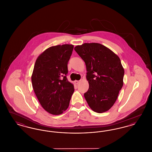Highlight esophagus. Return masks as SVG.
I'll return each instance as SVG.
<instances>
[{"instance_id":"1","label":"esophagus","mask_w":152,"mask_h":152,"mask_svg":"<svg viewBox=\"0 0 152 152\" xmlns=\"http://www.w3.org/2000/svg\"><path fill=\"white\" fill-rule=\"evenodd\" d=\"M80 82V80H75V83L76 84H79Z\"/></svg>"}]
</instances>
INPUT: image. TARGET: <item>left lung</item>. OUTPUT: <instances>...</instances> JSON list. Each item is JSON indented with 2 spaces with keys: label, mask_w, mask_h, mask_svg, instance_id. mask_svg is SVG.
Instances as JSON below:
<instances>
[{
  "label": "left lung",
  "mask_w": 152,
  "mask_h": 152,
  "mask_svg": "<svg viewBox=\"0 0 152 152\" xmlns=\"http://www.w3.org/2000/svg\"><path fill=\"white\" fill-rule=\"evenodd\" d=\"M74 49L86 65L89 87L84 95L88 104L97 113L108 110L123 86L124 69L120 58L101 44L84 43Z\"/></svg>",
  "instance_id": "left-lung-1"
}]
</instances>
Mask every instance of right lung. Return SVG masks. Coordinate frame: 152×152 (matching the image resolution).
Masks as SVG:
<instances>
[{
    "label": "right lung",
    "mask_w": 152,
    "mask_h": 152,
    "mask_svg": "<svg viewBox=\"0 0 152 152\" xmlns=\"http://www.w3.org/2000/svg\"><path fill=\"white\" fill-rule=\"evenodd\" d=\"M73 45L63 44L48 48L36 59L31 77L32 87L40 104L54 115L68 108L74 87L66 78L68 63Z\"/></svg>",
    "instance_id": "add662e5"
}]
</instances>
